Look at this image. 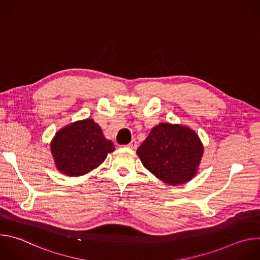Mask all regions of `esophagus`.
Here are the masks:
<instances>
[{
	"mask_svg": "<svg viewBox=\"0 0 260 260\" xmlns=\"http://www.w3.org/2000/svg\"><path fill=\"white\" fill-rule=\"evenodd\" d=\"M126 146H127L128 148H131V149H136L137 146H138V143H137V141L134 139V140H132V141L129 142V144H127Z\"/></svg>",
	"mask_w": 260,
	"mask_h": 260,
	"instance_id": "1",
	"label": "esophagus"
}]
</instances>
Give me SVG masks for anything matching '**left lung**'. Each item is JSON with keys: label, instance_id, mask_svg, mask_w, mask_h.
Returning a JSON list of instances; mask_svg holds the SVG:
<instances>
[{"label": "left lung", "instance_id": "1", "mask_svg": "<svg viewBox=\"0 0 260 260\" xmlns=\"http://www.w3.org/2000/svg\"><path fill=\"white\" fill-rule=\"evenodd\" d=\"M203 153L204 146L194 131L171 123L154 126L137 150L143 166L170 185L191 180Z\"/></svg>", "mask_w": 260, "mask_h": 260}]
</instances>
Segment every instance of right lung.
Here are the masks:
<instances>
[{"label": "right lung", "instance_id": "right-lung-1", "mask_svg": "<svg viewBox=\"0 0 260 260\" xmlns=\"http://www.w3.org/2000/svg\"><path fill=\"white\" fill-rule=\"evenodd\" d=\"M102 128L92 119L69 124L58 131L50 144L56 169L71 177L82 176L99 167L114 151Z\"/></svg>", "mask_w": 260, "mask_h": 260}]
</instances>
